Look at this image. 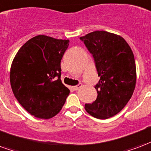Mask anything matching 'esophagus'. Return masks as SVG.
I'll list each match as a JSON object with an SVG mask.
<instances>
[{
    "mask_svg": "<svg viewBox=\"0 0 151 151\" xmlns=\"http://www.w3.org/2000/svg\"><path fill=\"white\" fill-rule=\"evenodd\" d=\"M81 86V83H79L78 85H77V86H73V89L74 90H78L79 88Z\"/></svg>",
    "mask_w": 151,
    "mask_h": 151,
    "instance_id": "obj_1",
    "label": "esophagus"
}]
</instances>
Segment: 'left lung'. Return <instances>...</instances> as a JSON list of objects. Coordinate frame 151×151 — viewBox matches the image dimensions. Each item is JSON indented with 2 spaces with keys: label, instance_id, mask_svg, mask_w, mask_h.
Returning a JSON list of instances; mask_svg holds the SVG:
<instances>
[{
  "label": "left lung",
  "instance_id": "1",
  "mask_svg": "<svg viewBox=\"0 0 151 151\" xmlns=\"http://www.w3.org/2000/svg\"><path fill=\"white\" fill-rule=\"evenodd\" d=\"M93 55L100 80L94 88L97 98L85 104L94 118L106 119L119 113L132 97L136 84V65L132 50L121 36L94 31L81 37Z\"/></svg>",
  "mask_w": 151,
  "mask_h": 151
}]
</instances>
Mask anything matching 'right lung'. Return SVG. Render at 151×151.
I'll return each mask as SVG.
<instances>
[{
	"instance_id": "obj_1",
	"label": "right lung",
	"mask_w": 151,
	"mask_h": 151,
	"mask_svg": "<svg viewBox=\"0 0 151 151\" xmlns=\"http://www.w3.org/2000/svg\"><path fill=\"white\" fill-rule=\"evenodd\" d=\"M69 40L38 35L24 43L13 59L10 84L17 100L30 114L49 119L70 94L61 80V60Z\"/></svg>"
}]
</instances>
